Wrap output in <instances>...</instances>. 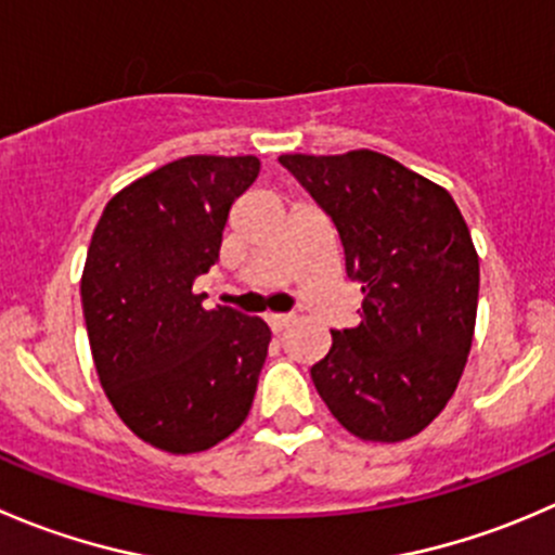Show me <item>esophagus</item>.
Returning a JSON list of instances; mask_svg holds the SVG:
<instances>
[{
    "label": "esophagus",
    "mask_w": 555,
    "mask_h": 555,
    "mask_svg": "<svg viewBox=\"0 0 555 555\" xmlns=\"http://www.w3.org/2000/svg\"><path fill=\"white\" fill-rule=\"evenodd\" d=\"M266 320H268V325H271L273 333H282L284 327H287L289 322H293V317H289V314H268Z\"/></svg>",
    "instance_id": "esophagus-1"
}]
</instances>
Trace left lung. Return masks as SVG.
I'll return each mask as SVG.
<instances>
[{"label":"left lung","mask_w":555,"mask_h":555,"mask_svg":"<svg viewBox=\"0 0 555 555\" xmlns=\"http://www.w3.org/2000/svg\"><path fill=\"white\" fill-rule=\"evenodd\" d=\"M279 163L336 224L360 322L331 331L311 365L331 414L365 442H401L448 406L477 320L480 260L459 206L385 154H282Z\"/></svg>","instance_id":"1"}]
</instances>
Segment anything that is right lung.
I'll use <instances>...</instances> for the list:
<instances>
[{"label": "right lung", "instance_id": "1", "mask_svg": "<svg viewBox=\"0 0 555 555\" xmlns=\"http://www.w3.org/2000/svg\"><path fill=\"white\" fill-rule=\"evenodd\" d=\"M257 173V157H181L113 195L91 235L80 300L100 385L129 431L165 453L214 448L255 401L271 331L206 309L192 287Z\"/></svg>", "mask_w": 555, "mask_h": 555}]
</instances>
